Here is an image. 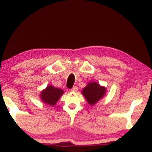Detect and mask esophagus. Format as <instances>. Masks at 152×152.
I'll return each mask as SVG.
<instances>
[{"label": "esophagus", "instance_id": "esophagus-1", "mask_svg": "<svg viewBox=\"0 0 152 152\" xmlns=\"http://www.w3.org/2000/svg\"><path fill=\"white\" fill-rule=\"evenodd\" d=\"M78 91V88L76 86H74L73 88L71 89V91L74 92H77Z\"/></svg>", "mask_w": 152, "mask_h": 152}]
</instances>
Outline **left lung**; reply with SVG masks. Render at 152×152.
<instances>
[{
    "instance_id": "8db88e82",
    "label": "left lung",
    "mask_w": 152,
    "mask_h": 152,
    "mask_svg": "<svg viewBox=\"0 0 152 152\" xmlns=\"http://www.w3.org/2000/svg\"><path fill=\"white\" fill-rule=\"evenodd\" d=\"M106 88L96 82H90L82 90V93L90 105H94L105 95Z\"/></svg>"
}]
</instances>
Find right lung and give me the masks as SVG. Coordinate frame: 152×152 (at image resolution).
Listing matches in <instances>:
<instances>
[{
	"label": "right lung",
	"mask_w": 152,
	"mask_h": 152,
	"mask_svg": "<svg viewBox=\"0 0 152 152\" xmlns=\"http://www.w3.org/2000/svg\"><path fill=\"white\" fill-rule=\"evenodd\" d=\"M63 94L64 91L61 89L49 85L41 92L40 98L44 103L50 106H54Z\"/></svg>",
	"instance_id": "right-lung-1"
}]
</instances>
